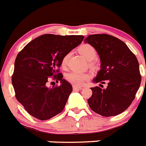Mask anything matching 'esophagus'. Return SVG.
Listing matches in <instances>:
<instances>
[{
    "label": "esophagus",
    "instance_id": "1",
    "mask_svg": "<svg viewBox=\"0 0 146 146\" xmlns=\"http://www.w3.org/2000/svg\"><path fill=\"white\" fill-rule=\"evenodd\" d=\"M73 90H82V87L73 86Z\"/></svg>",
    "mask_w": 146,
    "mask_h": 146
}]
</instances>
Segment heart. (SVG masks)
<instances>
[{
	"label": "heart",
	"mask_w": 146,
	"mask_h": 146,
	"mask_svg": "<svg viewBox=\"0 0 146 146\" xmlns=\"http://www.w3.org/2000/svg\"><path fill=\"white\" fill-rule=\"evenodd\" d=\"M78 51L84 56L89 61H91L96 57V50L92 45L89 44H84L78 47ZM71 53H67L63 56L61 60V65L62 67H66L67 66L68 59H69ZM92 65V62H90ZM66 80L69 83L72 84L74 86H81L86 80L90 78V74L87 72H77V71H72L66 74Z\"/></svg>",
	"instance_id": "b5f03b06"
}]
</instances>
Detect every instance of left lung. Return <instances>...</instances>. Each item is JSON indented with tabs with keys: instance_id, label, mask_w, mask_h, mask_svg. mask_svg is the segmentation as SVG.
<instances>
[{
	"instance_id": "8db88e82",
	"label": "left lung",
	"mask_w": 146,
	"mask_h": 146,
	"mask_svg": "<svg viewBox=\"0 0 146 146\" xmlns=\"http://www.w3.org/2000/svg\"><path fill=\"white\" fill-rule=\"evenodd\" d=\"M84 43L96 49L101 61V69L93 81L108 84L105 89L101 88L102 84L92 87L88 104L104 117L119 115L132 103L140 86L138 60L125 43L107 34L89 35Z\"/></svg>"
}]
</instances>
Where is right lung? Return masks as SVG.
<instances>
[{
	"instance_id": "obj_1",
	"label": "right lung",
	"mask_w": 146,
	"mask_h": 146,
	"mask_svg": "<svg viewBox=\"0 0 146 146\" xmlns=\"http://www.w3.org/2000/svg\"><path fill=\"white\" fill-rule=\"evenodd\" d=\"M83 35L38 37L18 53L12 76L16 100L31 116L48 120L64 109L72 87L59 73L62 58L83 41ZM60 80L59 86L48 88L50 79Z\"/></svg>"
}]
</instances>
